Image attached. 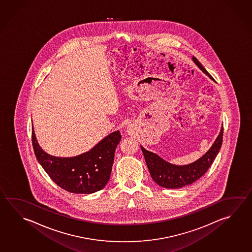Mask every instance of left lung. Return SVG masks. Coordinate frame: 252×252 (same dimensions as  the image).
Segmentation results:
<instances>
[{
	"label": "left lung",
	"instance_id": "left-lung-1",
	"mask_svg": "<svg viewBox=\"0 0 252 252\" xmlns=\"http://www.w3.org/2000/svg\"><path fill=\"white\" fill-rule=\"evenodd\" d=\"M192 60L203 73L211 78V80H213L211 74L207 72L206 69L202 66V64L195 57H192ZM223 131L224 128L222 125L219 136L216 138L209 151L206 152L198 160L187 165L170 163L163 160L158 155L148 151L142 146H140L152 179L160 187L169 189L183 188L195 182L206 173L207 170L215 160L216 156H218L222 145Z\"/></svg>",
	"mask_w": 252,
	"mask_h": 252
}]
</instances>
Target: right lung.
<instances>
[{
    "mask_svg": "<svg viewBox=\"0 0 252 252\" xmlns=\"http://www.w3.org/2000/svg\"><path fill=\"white\" fill-rule=\"evenodd\" d=\"M119 130L105 136L91 150L73 157H58L42 150L32 124V142L36 159L59 187L73 193H93L105 187L114 163Z\"/></svg>",
    "mask_w": 252,
    "mask_h": 252,
    "instance_id": "add662e5",
    "label": "right lung"
}]
</instances>
